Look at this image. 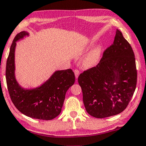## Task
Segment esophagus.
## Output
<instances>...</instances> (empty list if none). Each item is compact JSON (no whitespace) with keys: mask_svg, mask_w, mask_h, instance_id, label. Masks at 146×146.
I'll list each match as a JSON object with an SVG mask.
<instances>
[{"mask_svg":"<svg viewBox=\"0 0 146 146\" xmlns=\"http://www.w3.org/2000/svg\"><path fill=\"white\" fill-rule=\"evenodd\" d=\"M74 73H75V78L77 79V78H78L79 75V70H77V69L74 70Z\"/></svg>","mask_w":146,"mask_h":146,"instance_id":"esophagus-1","label":"esophagus"}]
</instances>
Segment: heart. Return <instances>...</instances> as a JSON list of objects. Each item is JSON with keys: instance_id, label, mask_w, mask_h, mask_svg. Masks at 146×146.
Wrapping results in <instances>:
<instances>
[{"instance_id": "b5f03b06", "label": "heart", "mask_w": 146, "mask_h": 146, "mask_svg": "<svg viewBox=\"0 0 146 146\" xmlns=\"http://www.w3.org/2000/svg\"><path fill=\"white\" fill-rule=\"evenodd\" d=\"M102 46L98 45L95 46L89 50V53L83 60V64L85 67H90L98 63L102 55Z\"/></svg>"}]
</instances>
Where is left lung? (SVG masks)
Listing matches in <instances>:
<instances>
[{"mask_svg": "<svg viewBox=\"0 0 146 146\" xmlns=\"http://www.w3.org/2000/svg\"><path fill=\"white\" fill-rule=\"evenodd\" d=\"M78 82L85 110L93 117L115 115L127 108L136 87L137 70L133 49L121 31L117 29L100 63L81 73Z\"/></svg>", "mask_w": 146, "mask_h": 146, "instance_id": "8db88e82", "label": "left lung"}]
</instances>
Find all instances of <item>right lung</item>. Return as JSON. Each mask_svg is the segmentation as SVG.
I'll use <instances>...</instances> for the list:
<instances>
[{"label": "right lung", "mask_w": 146, "mask_h": 146, "mask_svg": "<svg viewBox=\"0 0 146 146\" xmlns=\"http://www.w3.org/2000/svg\"><path fill=\"white\" fill-rule=\"evenodd\" d=\"M22 31L11 44L6 67V79L10 97L19 111L34 119L50 120L60 114L67 91L75 83L71 69L56 71L48 80L33 89H25L15 77V52L17 41L29 36Z\"/></svg>", "instance_id": "obj_1"}]
</instances>
